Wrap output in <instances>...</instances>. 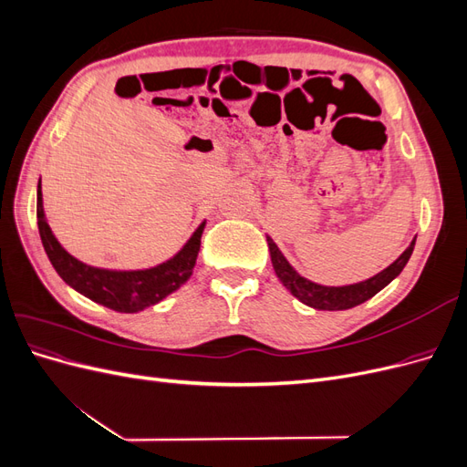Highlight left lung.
Returning a JSON list of instances; mask_svg holds the SVG:
<instances>
[{"label": "left lung", "instance_id": "obj_1", "mask_svg": "<svg viewBox=\"0 0 467 467\" xmlns=\"http://www.w3.org/2000/svg\"><path fill=\"white\" fill-rule=\"evenodd\" d=\"M415 242L417 237H413V242L409 244V247L388 268H384V271L370 278L355 282V285H345V286H323V285H317V282L307 280L306 276H302L298 271H296V268L288 263V259L282 255V251L273 242V237L266 235L273 268L278 280L282 282V286L290 290L302 304L314 309H327V312H338V309H350L355 306H360L366 300H370L372 296H376L381 288H386L389 282L395 276H400V273L405 268L409 257H411V253L415 249Z\"/></svg>", "mask_w": 467, "mask_h": 467}]
</instances>
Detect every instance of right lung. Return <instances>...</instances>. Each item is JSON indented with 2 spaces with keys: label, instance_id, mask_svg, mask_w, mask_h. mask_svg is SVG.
I'll use <instances>...</instances> for the list:
<instances>
[{
  "label": "right lung",
  "instance_id": "add662e5",
  "mask_svg": "<svg viewBox=\"0 0 467 467\" xmlns=\"http://www.w3.org/2000/svg\"><path fill=\"white\" fill-rule=\"evenodd\" d=\"M36 220L42 247L66 285L86 298L120 314L142 312L185 285L199 257L201 237L206 225L204 220L171 259L138 271H115V268H99L81 263L60 245L47 222L40 181L36 187Z\"/></svg>",
  "mask_w": 467,
  "mask_h": 467
}]
</instances>
